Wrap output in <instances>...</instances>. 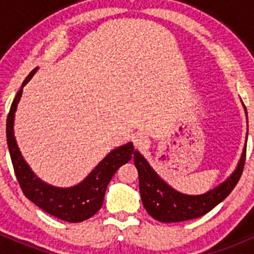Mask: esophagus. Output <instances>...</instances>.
Segmentation results:
<instances>
[{"label":"esophagus","instance_id":"34e87169","mask_svg":"<svg viewBox=\"0 0 254 254\" xmlns=\"http://www.w3.org/2000/svg\"><path fill=\"white\" fill-rule=\"evenodd\" d=\"M149 138L146 136H143L142 133H137L133 137V143L134 146L137 147V149H146L149 146Z\"/></svg>","mask_w":254,"mask_h":254}]
</instances>
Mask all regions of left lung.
<instances>
[{"label": "left lung", "instance_id": "8db88e82", "mask_svg": "<svg viewBox=\"0 0 254 254\" xmlns=\"http://www.w3.org/2000/svg\"><path fill=\"white\" fill-rule=\"evenodd\" d=\"M246 150L230 178L226 179L219 187L201 196H187L173 190L163 179L159 178L142 155L136 151L133 161L138 172L140 193L143 206L150 216L161 223H178L203 216L225 199L234 190L243 173Z\"/></svg>", "mask_w": 254, "mask_h": 254}]
</instances>
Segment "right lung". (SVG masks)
<instances>
[{
	"instance_id": "right-lung-1",
	"label": "right lung",
	"mask_w": 254,
	"mask_h": 254,
	"mask_svg": "<svg viewBox=\"0 0 254 254\" xmlns=\"http://www.w3.org/2000/svg\"><path fill=\"white\" fill-rule=\"evenodd\" d=\"M35 71L37 68L33 69L22 82L21 89L17 91L11 104L7 123H6L7 146L15 176L22 193L38 207L48 212L52 216L68 223H80L95 215L100 210L104 201L105 190L112 177L118 170V168L131 160L132 155L136 154V151H133V145L131 142L113 150L98 164V167L89 174L84 182L75 187L56 188L38 179L25 160L22 159L13 136V114L21 96L22 87L30 80L31 76L34 75Z\"/></svg>"
}]
</instances>
